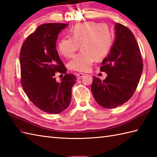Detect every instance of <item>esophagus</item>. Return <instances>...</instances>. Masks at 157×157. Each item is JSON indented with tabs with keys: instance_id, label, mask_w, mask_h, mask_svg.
Segmentation results:
<instances>
[{
	"instance_id": "1",
	"label": "esophagus",
	"mask_w": 157,
	"mask_h": 157,
	"mask_svg": "<svg viewBox=\"0 0 157 157\" xmlns=\"http://www.w3.org/2000/svg\"><path fill=\"white\" fill-rule=\"evenodd\" d=\"M84 73H79L77 74V79H80L81 78H82L84 76Z\"/></svg>"
}]
</instances>
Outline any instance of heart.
Listing matches in <instances>:
<instances>
[{"label":"heart","mask_w":157,"mask_h":157,"mask_svg":"<svg viewBox=\"0 0 157 157\" xmlns=\"http://www.w3.org/2000/svg\"><path fill=\"white\" fill-rule=\"evenodd\" d=\"M69 34L71 38H62L59 42L57 51L60 55L69 59L81 44L82 51L68 64V67L73 71H88L96 59H103L111 50L112 34L105 24L94 22L80 23L72 28Z\"/></svg>","instance_id":"b5f03b06"}]
</instances>
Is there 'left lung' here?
<instances>
[{
  "mask_svg": "<svg viewBox=\"0 0 157 157\" xmlns=\"http://www.w3.org/2000/svg\"><path fill=\"white\" fill-rule=\"evenodd\" d=\"M115 40L109 55L102 62L101 71L107 76L101 80L93 76L91 90L99 105L114 109L131 98L143 70V61L134 35L125 25L115 24Z\"/></svg>",
  "mask_w": 157,
  "mask_h": 157,
  "instance_id": "1",
  "label": "left lung"
}]
</instances>
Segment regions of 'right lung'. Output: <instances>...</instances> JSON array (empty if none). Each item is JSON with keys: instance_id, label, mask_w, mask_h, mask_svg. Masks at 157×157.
I'll return each mask as SVG.
<instances>
[{"instance_id": "add662e5", "label": "right lung", "mask_w": 157, "mask_h": 157, "mask_svg": "<svg viewBox=\"0 0 157 157\" xmlns=\"http://www.w3.org/2000/svg\"><path fill=\"white\" fill-rule=\"evenodd\" d=\"M67 26L59 23L40 25L26 38L20 51L23 91L36 106L50 114H58L68 107L77 79L73 74H66L56 50L58 35ZM56 72L66 74L61 82L56 81Z\"/></svg>"}]
</instances>
